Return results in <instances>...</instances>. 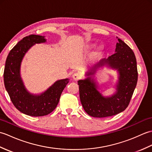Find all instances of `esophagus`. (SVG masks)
I'll use <instances>...</instances> for the list:
<instances>
[{"instance_id": "1", "label": "esophagus", "mask_w": 152, "mask_h": 152, "mask_svg": "<svg viewBox=\"0 0 152 152\" xmlns=\"http://www.w3.org/2000/svg\"><path fill=\"white\" fill-rule=\"evenodd\" d=\"M82 78L81 74H80L79 72H75L73 75H72V78L74 80H78Z\"/></svg>"}]
</instances>
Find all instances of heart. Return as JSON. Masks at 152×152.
<instances>
[{
    "label": "heart",
    "instance_id": "heart-1",
    "mask_svg": "<svg viewBox=\"0 0 152 152\" xmlns=\"http://www.w3.org/2000/svg\"><path fill=\"white\" fill-rule=\"evenodd\" d=\"M95 46V44H88L86 46V50H91L92 48H94ZM104 48L103 46H99L97 48H96V49L95 50V55L96 56H101L102 54H103L104 53Z\"/></svg>",
    "mask_w": 152,
    "mask_h": 152
}]
</instances>
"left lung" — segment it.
Here are the masks:
<instances>
[{
	"mask_svg": "<svg viewBox=\"0 0 152 152\" xmlns=\"http://www.w3.org/2000/svg\"><path fill=\"white\" fill-rule=\"evenodd\" d=\"M117 38L115 53L90 67L85 74L86 78L78 82L80 101L87 114L92 117H108L124 111L136 88L138 72L134 53L124 41ZM104 66L118 74L116 93L111 96H104L99 91L95 79L96 71Z\"/></svg>",
	"mask_w": 152,
	"mask_h": 152,
	"instance_id": "left-lung-1",
	"label": "left lung"
}]
</instances>
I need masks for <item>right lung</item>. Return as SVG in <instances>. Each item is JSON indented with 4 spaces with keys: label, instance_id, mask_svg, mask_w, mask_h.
Segmentation results:
<instances>
[{
    "label": "right lung",
    "instance_id": "obj_1",
    "mask_svg": "<svg viewBox=\"0 0 152 152\" xmlns=\"http://www.w3.org/2000/svg\"><path fill=\"white\" fill-rule=\"evenodd\" d=\"M45 42V37L40 35L31 34L24 37L10 51L4 71L5 88L15 107L23 114L34 117L46 115L53 112L69 82V78L57 80L39 94L31 93L25 88L20 73L22 61L32 46Z\"/></svg>",
    "mask_w": 152,
    "mask_h": 152
}]
</instances>
